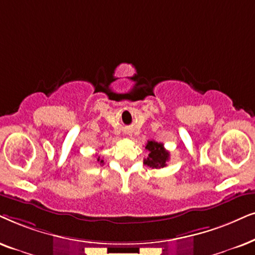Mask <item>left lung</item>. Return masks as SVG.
<instances>
[{
    "instance_id": "8db88e82",
    "label": "left lung",
    "mask_w": 255,
    "mask_h": 255,
    "mask_svg": "<svg viewBox=\"0 0 255 255\" xmlns=\"http://www.w3.org/2000/svg\"><path fill=\"white\" fill-rule=\"evenodd\" d=\"M145 149L148 150L147 158L143 159L145 165L150 168H164L169 161L170 154L168 150H165L163 143H158L156 141H148L145 144Z\"/></svg>"
}]
</instances>
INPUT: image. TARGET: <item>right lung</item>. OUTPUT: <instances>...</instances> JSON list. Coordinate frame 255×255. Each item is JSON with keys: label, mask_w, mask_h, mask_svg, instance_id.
<instances>
[{"label": "right lung", "mask_w": 255, "mask_h": 255, "mask_svg": "<svg viewBox=\"0 0 255 255\" xmlns=\"http://www.w3.org/2000/svg\"><path fill=\"white\" fill-rule=\"evenodd\" d=\"M97 161H98V162H100V163H104V159H101V158H100V156H99V157L97 158Z\"/></svg>", "instance_id": "obj_1"}]
</instances>
